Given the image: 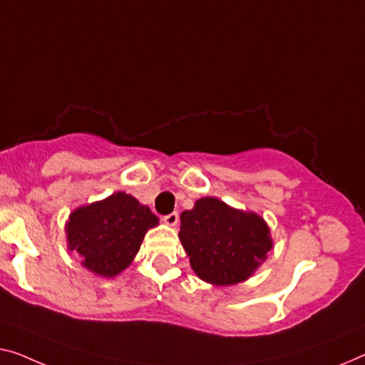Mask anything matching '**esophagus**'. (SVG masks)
<instances>
[{"label":"esophagus","instance_id":"esophagus-1","mask_svg":"<svg viewBox=\"0 0 365 365\" xmlns=\"http://www.w3.org/2000/svg\"><path fill=\"white\" fill-rule=\"evenodd\" d=\"M162 220H164V222L168 226H177L178 213H177V211H173V213H170V215H165L164 217H162Z\"/></svg>","mask_w":365,"mask_h":365}]
</instances>
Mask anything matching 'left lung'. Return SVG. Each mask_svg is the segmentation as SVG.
I'll return each instance as SVG.
<instances>
[{
  "mask_svg": "<svg viewBox=\"0 0 365 365\" xmlns=\"http://www.w3.org/2000/svg\"><path fill=\"white\" fill-rule=\"evenodd\" d=\"M178 237L201 280L235 285L249 279L267 257L272 239L265 221L217 198H200L183 211Z\"/></svg>",
  "mask_w": 365,
  "mask_h": 365,
  "instance_id": "left-lung-1",
  "label": "left lung"
}]
</instances>
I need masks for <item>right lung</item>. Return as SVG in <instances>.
Returning <instances> with one entry per match:
<instances>
[{
	"instance_id": "obj_1",
	"label": "right lung",
	"mask_w": 365,
	"mask_h": 365,
	"mask_svg": "<svg viewBox=\"0 0 365 365\" xmlns=\"http://www.w3.org/2000/svg\"><path fill=\"white\" fill-rule=\"evenodd\" d=\"M159 225L148 206L124 192L81 206L65 226L68 249L77 251L86 269L114 277L133 262L149 227Z\"/></svg>"
}]
</instances>
